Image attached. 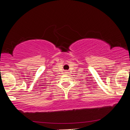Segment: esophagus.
Masks as SVG:
<instances>
[{
  "mask_svg": "<svg viewBox=\"0 0 130 130\" xmlns=\"http://www.w3.org/2000/svg\"><path fill=\"white\" fill-rule=\"evenodd\" d=\"M65 73H66V74H68L69 71H65Z\"/></svg>",
  "mask_w": 130,
  "mask_h": 130,
  "instance_id": "esophagus-1",
  "label": "esophagus"
}]
</instances>
